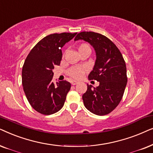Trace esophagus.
<instances>
[{"mask_svg": "<svg viewBox=\"0 0 153 153\" xmlns=\"http://www.w3.org/2000/svg\"><path fill=\"white\" fill-rule=\"evenodd\" d=\"M78 82H76V81H75V80H73V81H71V84H72L73 85H77L78 84Z\"/></svg>", "mask_w": 153, "mask_h": 153, "instance_id": "esophagus-1", "label": "esophagus"}]
</instances>
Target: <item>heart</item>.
<instances>
[{
    "label": "heart",
    "mask_w": 153,
    "mask_h": 153,
    "mask_svg": "<svg viewBox=\"0 0 153 153\" xmlns=\"http://www.w3.org/2000/svg\"><path fill=\"white\" fill-rule=\"evenodd\" d=\"M85 49H90L88 45L82 43L81 44L78 48V51H82ZM87 68L85 66H79V67H73L71 68L68 71V75L69 76L75 80H78V79L81 78L82 77L83 74H84L85 71H86Z\"/></svg>",
    "instance_id": "heart-1"
}]
</instances>
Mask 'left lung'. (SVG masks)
<instances>
[{
  "label": "left lung",
  "mask_w": 153,
  "mask_h": 153,
  "mask_svg": "<svg viewBox=\"0 0 153 153\" xmlns=\"http://www.w3.org/2000/svg\"><path fill=\"white\" fill-rule=\"evenodd\" d=\"M83 40L94 49L96 62L89 80L99 82L93 87L87 84L82 95L86 108L95 115H105L113 111L120 102L127 82V68L120 51L105 36L98 33L83 31L74 40Z\"/></svg>",
  "instance_id": "left-lung-1"
}]
</instances>
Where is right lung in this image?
I'll list each match as a JSON object with an SVG mask.
<instances>
[{
  "instance_id": "1",
  "label": "right lung",
  "mask_w": 153,
  "mask_h": 153,
  "mask_svg": "<svg viewBox=\"0 0 153 153\" xmlns=\"http://www.w3.org/2000/svg\"><path fill=\"white\" fill-rule=\"evenodd\" d=\"M77 33H62L47 36L28 54L22 68V85L30 105L38 113L52 115L62 109L71 83L52 82L55 65L62 59V48Z\"/></svg>"
}]
</instances>
